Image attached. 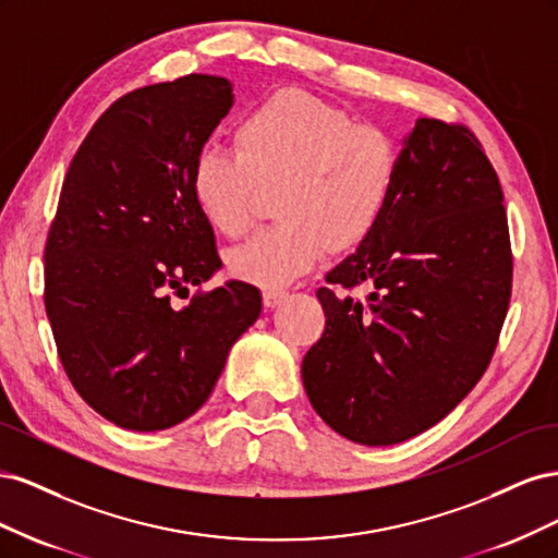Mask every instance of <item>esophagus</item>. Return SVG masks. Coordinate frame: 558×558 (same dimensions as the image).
<instances>
[{
	"instance_id": "34e87169",
	"label": "esophagus",
	"mask_w": 558,
	"mask_h": 558,
	"mask_svg": "<svg viewBox=\"0 0 558 558\" xmlns=\"http://www.w3.org/2000/svg\"><path fill=\"white\" fill-rule=\"evenodd\" d=\"M283 300H286V291H279V289H265L263 291V305L269 307V310L281 305Z\"/></svg>"
}]
</instances>
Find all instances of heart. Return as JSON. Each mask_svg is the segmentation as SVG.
<instances>
[{"label":"heart","mask_w":558,"mask_h":558,"mask_svg":"<svg viewBox=\"0 0 558 558\" xmlns=\"http://www.w3.org/2000/svg\"><path fill=\"white\" fill-rule=\"evenodd\" d=\"M232 148H202L191 167V195L223 238L256 221L260 193L277 191L269 228L230 253L234 277L281 289L330 253L365 244L379 228L400 177L391 134L305 90H279L248 109Z\"/></svg>","instance_id":"heart-1"}]
</instances>
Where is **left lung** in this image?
Wrapping results in <instances>:
<instances>
[{
	"instance_id": "obj_1",
	"label": "left lung",
	"mask_w": 558,
	"mask_h": 558,
	"mask_svg": "<svg viewBox=\"0 0 558 558\" xmlns=\"http://www.w3.org/2000/svg\"><path fill=\"white\" fill-rule=\"evenodd\" d=\"M379 228L318 289L326 330L302 359L316 414L347 440L386 447L445 418L492 363L512 293L498 174L463 125L418 118Z\"/></svg>"
}]
</instances>
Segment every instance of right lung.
Masks as SVG:
<instances>
[{
  "mask_svg": "<svg viewBox=\"0 0 558 558\" xmlns=\"http://www.w3.org/2000/svg\"><path fill=\"white\" fill-rule=\"evenodd\" d=\"M234 102L223 76L189 74L123 95L66 170L44 251V302L76 393L111 424L154 433L211 396L260 291L221 269L191 195V167Z\"/></svg>",
  "mask_w": 558,
  "mask_h": 558,
  "instance_id": "add662e5",
  "label": "right lung"
}]
</instances>
